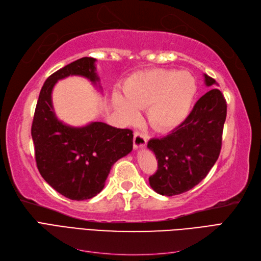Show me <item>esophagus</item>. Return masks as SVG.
Instances as JSON below:
<instances>
[{
    "label": "esophagus",
    "mask_w": 261,
    "mask_h": 261,
    "mask_svg": "<svg viewBox=\"0 0 261 261\" xmlns=\"http://www.w3.org/2000/svg\"><path fill=\"white\" fill-rule=\"evenodd\" d=\"M147 145V136L145 134H141L139 132L134 133V148L139 149L144 148Z\"/></svg>",
    "instance_id": "obj_1"
}]
</instances>
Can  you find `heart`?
Returning <instances> with one entry per match:
<instances>
[{
	"label": "heart",
	"instance_id": "heart-1",
	"mask_svg": "<svg viewBox=\"0 0 261 261\" xmlns=\"http://www.w3.org/2000/svg\"><path fill=\"white\" fill-rule=\"evenodd\" d=\"M125 97L115 93L114 106L126 121H136L137 109H148V120L158 130L177 127L189 113L197 91L194 76L180 70L154 68L126 81Z\"/></svg>",
	"mask_w": 261,
	"mask_h": 261
}]
</instances>
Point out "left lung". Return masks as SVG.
Returning a JSON list of instances; mask_svg holds the SVG:
<instances>
[{"label":"left lung","instance_id":"obj_1","mask_svg":"<svg viewBox=\"0 0 261 261\" xmlns=\"http://www.w3.org/2000/svg\"><path fill=\"white\" fill-rule=\"evenodd\" d=\"M211 90L196 102L192 112L171 134L148 141L154 152L158 170L149 177L150 186L163 196L188 192L207 176L217 162L226 118V101L218 85L204 74Z\"/></svg>","mask_w":261,"mask_h":261}]
</instances>
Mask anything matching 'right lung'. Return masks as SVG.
Wrapping results in <instances>:
<instances>
[{"mask_svg": "<svg viewBox=\"0 0 261 261\" xmlns=\"http://www.w3.org/2000/svg\"><path fill=\"white\" fill-rule=\"evenodd\" d=\"M96 59L82 58L53 73L43 84L31 125L35 156L41 176L72 200L90 199L105 187L112 165L133 150V132L102 122L72 127L57 117L52 90L58 81L83 76L99 83Z\"/></svg>", "mask_w": 261, "mask_h": 261, "instance_id": "1", "label": "right lung"}]
</instances>
